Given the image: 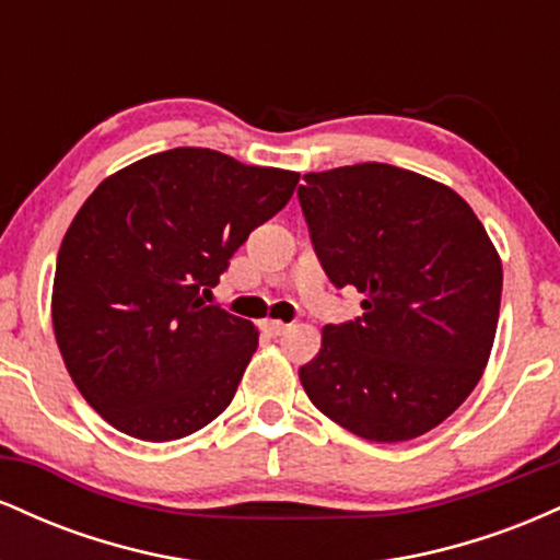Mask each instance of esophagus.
Returning <instances> with one entry per match:
<instances>
[{"instance_id": "1", "label": "esophagus", "mask_w": 560, "mask_h": 560, "mask_svg": "<svg viewBox=\"0 0 560 560\" xmlns=\"http://www.w3.org/2000/svg\"><path fill=\"white\" fill-rule=\"evenodd\" d=\"M260 326H262V331L271 334V337H279V334H284V331H287V324H281V320H271V318L262 320Z\"/></svg>"}]
</instances>
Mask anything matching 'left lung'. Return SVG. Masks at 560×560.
Instances as JSON below:
<instances>
[{
	"label": "left lung",
	"instance_id": "obj_1",
	"mask_svg": "<svg viewBox=\"0 0 560 560\" xmlns=\"http://www.w3.org/2000/svg\"><path fill=\"white\" fill-rule=\"evenodd\" d=\"M313 249L363 316L324 326L300 369L311 402L371 442L427 434L490 361L503 262L468 202L387 163L307 173L298 189Z\"/></svg>",
	"mask_w": 560,
	"mask_h": 560
}]
</instances>
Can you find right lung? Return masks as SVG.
Returning a JSON list of instances; mask_svg holds the SVG:
<instances>
[{
	"label": "right lung",
	"instance_id": "obj_1",
	"mask_svg": "<svg viewBox=\"0 0 560 560\" xmlns=\"http://www.w3.org/2000/svg\"><path fill=\"white\" fill-rule=\"evenodd\" d=\"M298 182L176 147L107 176L81 205L57 253L52 326L70 378L110 427L171 442L229 408L258 329L202 294Z\"/></svg>",
	"mask_w": 560,
	"mask_h": 560
}]
</instances>
